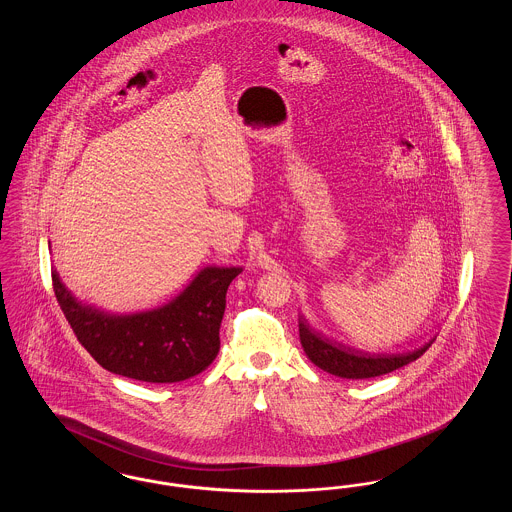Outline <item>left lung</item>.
<instances>
[{
	"label": "left lung",
	"mask_w": 512,
	"mask_h": 512,
	"mask_svg": "<svg viewBox=\"0 0 512 512\" xmlns=\"http://www.w3.org/2000/svg\"><path fill=\"white\" fill-rule=\"evenodd\" d=\"M299 340L311 363H315L318 368L334 376L353 378V380L382 376L401 366L409 365L420 355H424V351L434 343V340H430L413 351H405V353H368V351L347 347L340 341L324 338L320 332L309 326L305 317L299 318Z\"/></svg>",
	"instance_id": "8db88e82"
}]
</instances>
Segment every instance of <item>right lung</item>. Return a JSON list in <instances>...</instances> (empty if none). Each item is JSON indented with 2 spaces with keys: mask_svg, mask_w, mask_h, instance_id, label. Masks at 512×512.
<instances>
[{
  "mask_svg": "<svg viewBox=\"0 0 512 512\" xmlns=\"http://www.w3.org/2000/svg\"><path fill=\"white\" fill-rule=\"evenodd\" d=\"M242 267H205L169 303L115 315L78 301L51 270L53 292L78 341L105 370L151 384L203 372L220 349L226 290Z\"/></svg>",
  "mask_w": 512,
  "mask_h": 512,
  "instance_id": "obj_1",
  "label": "right lung"
}]
</instances>
